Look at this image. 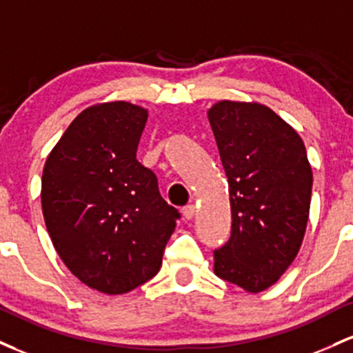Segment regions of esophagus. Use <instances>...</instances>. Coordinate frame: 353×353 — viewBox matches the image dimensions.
<instances>
[{
    "instance_id": "34e87169",
    "label": "esophagus",
    "mask_w": 353,
    "mask_h": 353,
    "mask_svg": "<svg viewBox=\"0 0 353 353\" xmlns=\"http://www.w3.org/2000/svg\"><path fill=\"white\" fill-rule=\"evenodd\" d=\"M195 215H196V207H195V205H188V207L183 208V216L187 220H192Z\"/></svg>"
}]
</instances>
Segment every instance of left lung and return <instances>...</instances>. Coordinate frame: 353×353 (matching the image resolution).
I'll use <instances>...</instances> for the list:
<instances>
[{
    "instance_id": "1",
    "label": "left lung",
    "mask_w": 353,
    "mask_h": 353,
    "mask_svg": "<svg viewBox=\"0 0 353 353\" xmlns=\"http://www.w3.org/2000/svg\"><path fill=\"white\" fill-rule=\"evenodd\" d=\"M208 120L232 207V235L213 252V270L259 294L283 275L300 250L312 166L299 133L268 106L223 100L208 110Z\"/></svg>"
}]
</instances>
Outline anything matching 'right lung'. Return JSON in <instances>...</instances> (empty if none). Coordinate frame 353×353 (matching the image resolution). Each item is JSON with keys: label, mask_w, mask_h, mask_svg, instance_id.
Listing matches in <instances>:
<instances>
[{"label": "right lung", "mask_w": 353, "mask_h": 353, "mask_svg": "<svg viewBox=\"0 0 353 353\" xmlns=\"http://www.w3.org/2000/svg\"><path fill=\"white\" fill-rule=\"evenodd\" d=\"M148 112L128 101L93 105L46 158L41 207L54 250L90 288L120 295L161 267L180 213L137 160Z\"/></svg>", "instance_id": "obj_1"}]
</instances>
